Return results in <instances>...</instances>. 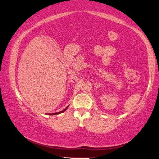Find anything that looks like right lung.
I'll return each instance as SVG.
<instances>
[{
	"mask_svg": "<svg viewBox=\"0 0 159 159\" xmlns=\"http://www.w3.org/2000/svg\"><path fill=\"white\" fill-rule=\"evenodd\" d=\"M67 109V107L65 109H64L63 111H60V112H58V113H52V114H49V115H56V114H59V113H63V112H64V111H65L66 109Z\"/></svg>",
	"mask_w": 159,
	"mask_h": 159,
	"instance_id": "1",
	"label": "right lung"
}]
</instances>
